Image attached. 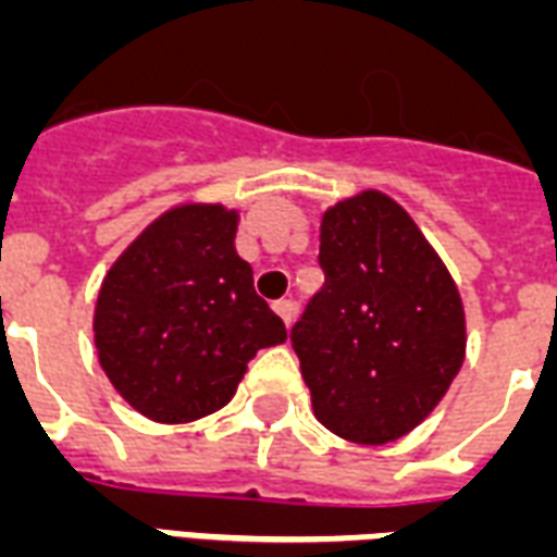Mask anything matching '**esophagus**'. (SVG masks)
I'll return each instance as SVG.
<instances>
[{
	"mask_svg": "<svg viewBox=\"0 0 557 557\" xmlns=\"http://www.w3.org/2000/svg\"><path fill=\"white\" fill-rule=\"evenodd\" d=\"M273 308H275V313H278V317H282V320H284V325L294 323V317H296V302H294V299H278V302H275Z\"/></svg>",
	"mask_w": 557,
	"mask_h": 557,
	"instance_id": "esophagus-1",
	"label": "esophagus"
}]
</instances>
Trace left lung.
<instances>
[{"label":"left lung","mask_w":557,"mask_h":557,"mask_svg":"<svg viewBox=\"0 0 557 557\" xmlns=\"http://www.w3.org/2000/svg\"><path fill=\"white\" fill-rule=\"evenodd\" d=\"M325 284L290 343L313 417L352 443H391L420 425L463 361V308L420 228L384 194L323 216Z\"/></svg>","instance_id":"left-lung-1"}]
</instances>
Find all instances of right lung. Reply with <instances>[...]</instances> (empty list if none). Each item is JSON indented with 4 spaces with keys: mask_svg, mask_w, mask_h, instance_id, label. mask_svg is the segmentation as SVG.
<instances>
[{
    "mask_svg": "<svg viewBox=\"0 0 557 557\" xmlns=\"http://www.w3.org/2000/svg\"><path fill=\"white\" fill-rule=\"evenodd\" d=\"M237 214L220 205L166 211L104 275L96 352L104 375L154 422L223 408L258 349L287 341L234 252Z\"/></svg>",
    "mask_w": 557,
    "mask_h": 557,
    "instance_id": "add662e5",
    "label": "right lung"
}]
</instances>
